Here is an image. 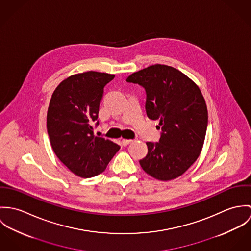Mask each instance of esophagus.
I'll use <instances>...</instances> for the list:
<instances>
[{
	"label": "esophagus",
	"mask_w": 251,
	"mask_h": 251,
	"mask_svg": "<svg viewBox=\"0 0 251 251\" xmlns=\"http://www.w3.org/2000/svg\"><path fill=\"white\" fill-rule=\"evenodd\" d=\"M133 141V139H123L121 140V142H122V144L124 145V146H126V145H128V144H130L131 142Z\"/></svg>",
	"instance_id": "1"
}]
</instances>
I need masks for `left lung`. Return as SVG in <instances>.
Here are the masks:
<instances>
[{"instance_id":"8db88e82","label":"left lung","mask_w":251,"mask_h":251,"mask_svg":"<svg viewBox=\"0 0 251 251\" xmlns=\"http://www.w3.org/2000/svg\"><path fill=\"white\" fill-rule=\"evenodd\" d=\"M128 83L146 91L147 116L160 120L159 142H146L148 153L139 161L142 169L161 181L181 176L200 155L208 124L205 99L194 81L164 64H155L133 73Z\"/></svg>"}]
</instances>
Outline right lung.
I'll use <instances>...</instances> for the list:
<instances>
[{"mask_svg": "<svg viewBox=\"0 0 251 251\" xmlns=\"http://www.w3.org/2000/svg\"><path fill=\"white\" fill-rule=\"evenodd\" d=\"M114 75L87 71L56 86L47 112V132L60 162L74 174L89 178L102 173L120 146L94 137L104 87Z\"/></svg>", "mask_w": 251, "mask_h": 251, "instance_id": "right-lung-1", "label": "right lung"}]
</instances>
